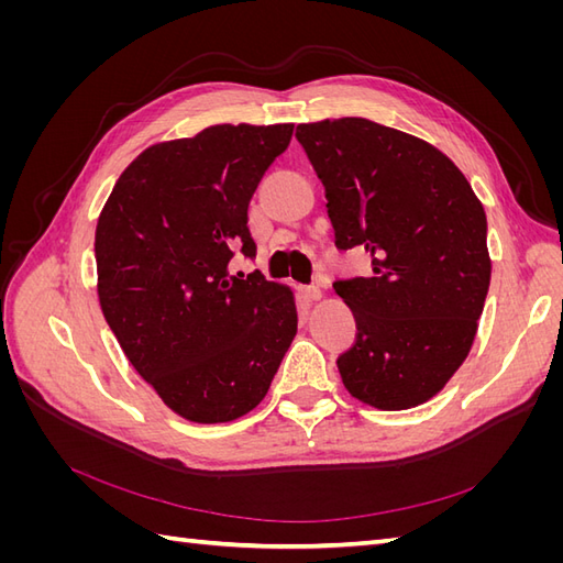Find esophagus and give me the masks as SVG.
I'll list each match as a JSON object with an SVG mask.
<instances>
[{
  "label": "esophagus",
  "mask_w": 563,
  "mask_h": 563,
  "mask_svg": "<svg viewBox=\"0 0 563 563\" xmlns=\"http://www.w3.org/2000/svg\"><path fill=\"white\" fill-rule=\"evenodd\" d=\"M302 296H305V300L314 302V300L321 298V288H319V286H305V288H302Z\"/></svg>",
  "instance_id": "obj_1"
}]
</instances>
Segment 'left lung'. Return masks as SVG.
Listing matches in <instances>:
<instances>
[{"label":"left lung","instance_id":"obj_1","mask_svg":"<svg viewBox=\"0 0 563 563\" xmlns=\"http://www.w3.org/2000/svg\"><path fill=\"white\" fill-rule=\"evenodd\" d=\"M296 139L327 190L335 246L371 255L368 277L333 284L356 321L340 378L380 411L424 404L467 360L484 312L482 201L444 152L371 119L298 124Z\"/></svg>","mask_w":563,"mask_h":563}]
</instances>
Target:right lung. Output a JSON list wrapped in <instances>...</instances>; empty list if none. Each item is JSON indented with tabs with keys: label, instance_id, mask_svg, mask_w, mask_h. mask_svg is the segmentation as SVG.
Here are the masks:
<instances>
[{
	"label": "right lung",
	"instance_id": "obj_1",
	"mask_svg": "<svg viewBox=\"0 0 563 563\" xmlns=\"http://www.w3.org/2000/svg\"><path fill=\"white\" fill-rule=\"evenodd\" d=\"M294 124H216L141 152L96 225L98 300L131 366L185 420L230 422L267 395L298 331L294 291L249 258V201Z\"/></svg>",
	"mask_w": 563,
	"mask_h": 563
}]
</instances>
